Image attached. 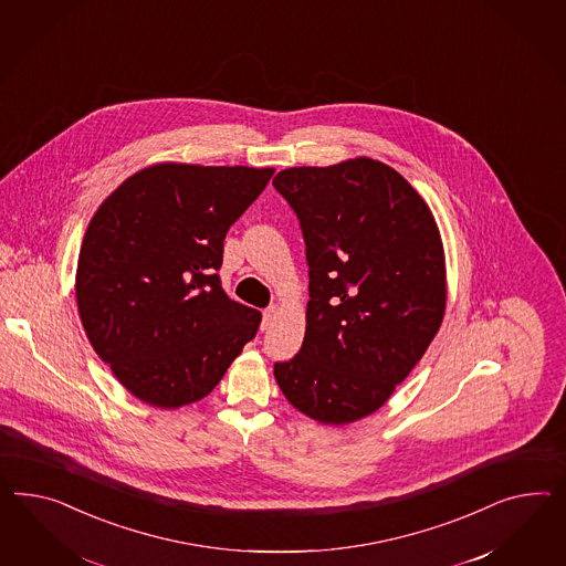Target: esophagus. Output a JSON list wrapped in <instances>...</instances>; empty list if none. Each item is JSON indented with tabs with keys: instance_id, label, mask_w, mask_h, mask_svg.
Returning <instances> with one entry per match:
<instances>
[{
	"instance_id": "1",
	"label": "esophagus",
	"mask_w": 566,
	"mask_h": 566,
	"mask_svg": "<svg viewBox=\"0 0 566 566\" xmlns=\"http://www.w3.org/2000/svg\"><path fill=\"white\" fill-rule=\"evenodd\" d=\"M275 319V306H268L265 311H263V319H261V329L265 332V329H270L272 327V323Z\"/></svg>"
}]
</instances>
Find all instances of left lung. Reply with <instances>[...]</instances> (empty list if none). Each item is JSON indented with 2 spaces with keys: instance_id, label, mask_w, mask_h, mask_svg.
I'll return each mask as SVG.
<instances>
[{
  "instance_id": "left-lung-1",
  "label": "left lung",
  "mask_w": 566,
  "mask_h": 566,
  "mask_svg": "<svg viewBox=\"0 0 566 566\" xmlns=\"http://www.w3.org/2000/svg\"><path fill=\"white\" fill-rule=\"evenodd\" d=\"M274 187L308 265L305 339L275 381L308 418L348 424L381 408L441 327V234L412 185L365 156L280 170Z\"/></svg>"
}]
</instances>
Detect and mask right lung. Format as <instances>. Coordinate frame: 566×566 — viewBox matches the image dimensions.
I'll return each mask as SVG.
<instances>
[{
	"mask_svg": "<svg viewBox=\"0 0 566 566\" xmlns=\"http://www.w3.org/2000/svg\"><path fill=\"white\" fill-rule=\"evenodd\" d=\"M274 168L163 163L125 179L92 216L76 298L92 348L136 398H206L260 327L220 284L224 237Z\"/></svg>",
	"mask_w": 566,
	"mask_h": 566,
	"instance_id": "obj_1",
	"label": "right lung"
}]
</instances>
